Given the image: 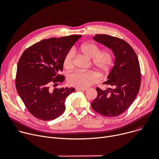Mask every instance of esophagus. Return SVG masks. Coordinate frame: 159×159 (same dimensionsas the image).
I'll return each instance as SVG.
<instances>
[{
	"mask_svg": "<svg viewBox=\"0 0 159 159\" xmlns=\"http://www.w3.org/2000/svg\"><path fill=\"white\" fill-rule=\"evenodd\" d=\"M76 90H79V91H85V90H87V89H82V88H78L77 87L75 89Z\"/></svg>",
	"mask_w": 159,
	"mask_h": 159,
	"instance_id": "34e87169",
	"label": "esophagus"
}]
</instances>
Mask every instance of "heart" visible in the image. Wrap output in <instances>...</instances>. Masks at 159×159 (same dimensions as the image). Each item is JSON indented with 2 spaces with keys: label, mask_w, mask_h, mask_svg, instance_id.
<instances>
[{
  "label": "heart",
  "mask_w": 159,
  "mask_h": 159,
  "mask_svg": "<svg viewBox=\"0 0 159 159\" xmlns=\"http://www.w3.org/2000/svg\"><path fill=\"white\" fill-rule=\"evenodd\" d=\"M80 51L87 58H92L93 66L102 72L109 70L113 61L112 53L108 51L100 52V48L94 43H87L81 45ZM75 52L73 49L68 52L63 60V66L66 69H71L74 66ZM98 80V75L93 71L75 72L68 76L69 84L78 88H85Z\"/></svg>",
  "instance_id": "1"
}]
</instances>
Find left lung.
<instances>
[{
    "label": "left lung",
    "mask_w": 159,
    "mask_h": 159,
    "mask_svg": "<svg viewBox=\"0 0 159 159\" xmlns=\"http://www.w3.org/2000/svg\"><path fill=\"white\" fill-rule=\"evenodd\" d=\"M93 39L111 50L115 60L107 80L104 82L113 88L104 90L96 88L98 96L91 106L104 116H118L128 109L139 91L141 73L139 59L130 45L121 39L96 34Z\"/></svg>",
    "instance_id": "8db88e82"
}]
</instances>
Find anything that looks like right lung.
Segmentation results:
<instances>
[{
    "label": "right lung",
    "instance_id": "1",
    "mask_svg": "<svg viewBox=\"0 0 159 159\" xmlns=\"http://www.w3.org/2000/svg\"><path fill=\"white\" fill-rule=\"evenodd\" d=\"M81 35L43 39L27 48L17 64L16 86L27 109L39 120L50 121L63 114L74 87L52 89L65 80L60 74L63 60Z\"/></svg>",
    "mask_w": 159,
    "mask_h": 159
}]
</instances>
